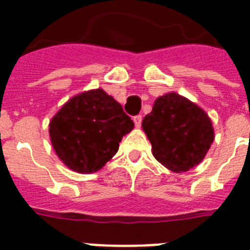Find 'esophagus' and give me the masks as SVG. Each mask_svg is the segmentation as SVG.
I'll return each mask as SVG.
<instances>
[{
  "label": "esophagus",
  "mask_w": 250,
  "mask_h": 250,
  "mask_svg": "<svg viewBox=\"0 0 250 250\" xmlns=\"http://www.w3.org/2000/svg\"><path fill=\"white\" fill-rule=\"evenodd\" d=\"M133 122H135V125H136V127H140L141 122H143V115H136V117H133Z\"/></svg>",
  "instance_id": "1"
}]
</instances>
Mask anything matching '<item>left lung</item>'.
Here are the masks:
<instances>
[{"instance_id":"obj_1","label":"left lung","mask_w":250,"mask_h":250,"mask_svg":"<svg viewBox=\"0 0 250 250\" xmlns=\"http://www.w3.org/2000/svg\"><path fill=\"white\" fill-rule=\"evenodd\" d=\"M153 156L168 170L188 171L204 160L214 140L209 117L197 105L176 93L157 98L143 119Z\"/></svg>"}]
</instances>
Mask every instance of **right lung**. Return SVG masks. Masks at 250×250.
Masks as SVG:
<instances>
[{"mask_svg":"<svg viewBox=\"0 0 250 250\" xmlns=\"http://www.w3.org/2000/svg\"><path fill=\"white\" fill-rule=\"evenodd\" d=\"M132 119L111 96L93 89L72 97L54 115L49 133L57 156L71 170L94 172L119 149Z\"/></svg>","mask_w":250,"mask_h":250,"instance_id":"obj_1","label":"right lung"}]
</instances>
